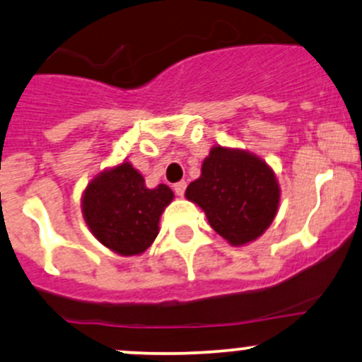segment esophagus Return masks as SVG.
<instances>
[{"instance_id":"obj_1","label":"esophagus","mask_w":362,"mask_h":362,"mask_svg":"<svg viewBox=\"0 0 362 362\" xmlns=\"http://www.w3.org/2000/svg\"><path fill=\"white\" fill-rule=\"evenodd\" d=\"M185 187H187V184H185L184 180H182V182H177V184L173 185V190H175V194H177V196H184V192H185Z\"/></svg>"}]
</instances>
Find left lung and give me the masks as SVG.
<instances>
[{"mask_svg":"<svg viewBox=\"0 0 362 362\" xmlns=\"http://www.w3.org/2000/svg\"><path fill=\"white\" fill-rule=\"evenodd\" d=\"M280 184L272 166L240 148L213 146L185 197L204 211L209 225L233 247L259 239L275 220Z\"/></svg>","mask_w":362,"mask_h":362,"instance_id":"obj_1","label":"left lung"}]
</instances>
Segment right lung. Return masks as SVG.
<instances>
[{
	"mask_svg": "<svg viewBox=\"0 0 362 362\" xmlns=\"http://www.w3.org/2000/svg\"><path fill=\"white\" fill-rule=\"evenodd\" d=\"M168 185L146 187L130 161L105 168L87 184L81 197L87 228L110 251L141 256L160 233V218L173 201Z\"/></svg>",
	"mask_w": 362,
	"mask_h": 362,
	"instance_id": "obj_1",
	"label": "right lung"
}]
</instances>
